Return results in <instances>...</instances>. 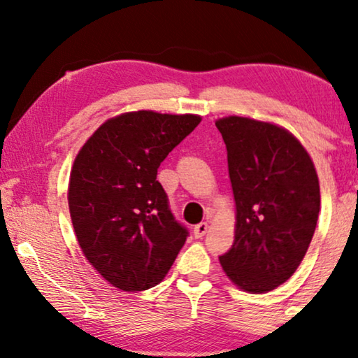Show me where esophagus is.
Returning a JSON list of instances; mask_svg holds the SVG:
<instances>
[{
    "label": "esophagus",
    "instance_id": "34e87169",
    "mask_svg": "<svg viewBox=\"0 0 358 358\" xmlns=\"http://www.w3.org/2000/svg\"><path fill=\"white\" fill-rule=\"evenodd\" d=\"M207 231H208V224L205 222L195 224V227H194V236L195 238H203L205 234H207Z\"/></svg>",
    "mask_w": 358,
    "mask_h": 358
}]
</instances>
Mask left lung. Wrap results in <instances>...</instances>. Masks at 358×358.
Segmentation results:
<instances>
[{
    "label": "left lung",
    "mask_w": 358,
    "mask_h": 358,
    "mask_svg": "<svg viewBox=\"0 0 358 358\" xmlns=\"http://www.w3.org/2000/svg\"><path fill=\"white\" fill-rule=\"evenodd\" d=\"M228 153L236 223L223 272L238 288L267 293L300 266L320 215L315 163L292 131L228 115L215 122Z\"/></svg>",
    "instance_id": "obj_1"
}]
</instances>
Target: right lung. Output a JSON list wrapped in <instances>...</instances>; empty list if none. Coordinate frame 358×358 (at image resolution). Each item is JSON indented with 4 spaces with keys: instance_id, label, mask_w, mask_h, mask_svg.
<instances>
[{
    "instance_id": "obj_1",
    "label": "right lung",
    "mask_w": 358,
    "mask_h": 358,
    "mask_svg": "<svg viewBox=\"0 0 358 358\" xmlns=\"http://www.w3.org/2000/svg\"><path fill=\"white\" fill-rule=\"evenodd\" d=\"M197 114L134 110L107 119L78 151L68 207L87 262L112 287L158 285L184 246L158 180L159 164L200 124Z\"/></svg>"
}]
</instances>
